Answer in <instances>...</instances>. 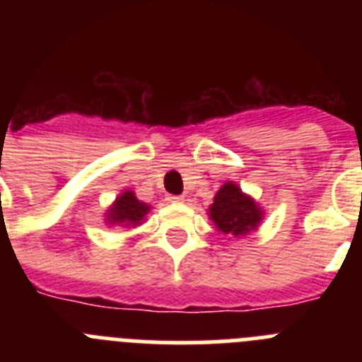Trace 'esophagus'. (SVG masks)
Segmentation results:
<instances>
[{"label":"esophagus","mask_w":362,"mask_h":362,"mask_svg":"<svg viewBox=\"0 0 362 362\" xmlns=\"http://www.w3.org/2000/svg\"><path fill=\"white\" fill-rule=\"evenodd\" d=\"M166 201H168V203H183L185 196H168Z\"/></svg>","instance_id":"1"}]
</instances>
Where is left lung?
I'll return each instance as SVG.
<instances>
[{
    "instance_id": "1",
    "label": "left lung",
    "mask_w": 362,
    "mask_h": 362,
    "mask_svg": "<svg viewBox=\"0 0 362 362\" xmlns=\"http://www.w3.org/2000/svg\"><path fill=\"white\" fill-rule=\"evenodd\" d=\"M209 216L219 232L241 238L257 228L263 219V210L250 196L243 194L238 185L228 181L217 190L214 203L210 204Z\"/></svg>"
}]
</instances>
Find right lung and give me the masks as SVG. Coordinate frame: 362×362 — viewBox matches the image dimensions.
I'll use <instances>...</instances> for the list:
<instances>
[{
	"mask_svg": "<svg viewBox=\"0 0 362 362\" xmlns=\"http://www.w3.org/2000/svg\"><path fill=\"white\" fill-rule=\"evenodd\" d=\"M150 212V206L136 197L132 190H124L119 197H116L114 204L107 212V223L110 225L136 226L145 219Z\"/></svg>",
	"mask_w": 362,
	"mask_h": 362,
	"instance_id": "add662e5",
	"label": "right lung"
}]
</instances>
